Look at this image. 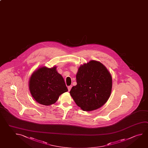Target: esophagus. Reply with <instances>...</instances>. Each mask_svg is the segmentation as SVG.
<instances>
[{
  "label": "esophagus",
  "instance_id": "1",
  "mask_svg": "<svg viewBox=\"0 0 148 148\" xmlns=\"http://www.w3.org/2000/svg\"><path fill=\"white\" fill-rule=\"evenodd\" d=\"M72 87V86H69V87H68V88L69 91H70L71 90V89Z\"/></svg>",
  "mask_w": 148,
  "mask_h": 148
}]
</instances>
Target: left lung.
I'll list each match as a JSON object with an SVG mask.
<instances>
[{
    "label": "left lung",
    "mask_w": 148,
    "mask_h": 148,
    "mask_svg": "<svg viewBox=\"0 0 148 148\" xmlns=\"http://www.w3.org/2000/svg\"><path fill=\"white\" fill-rule=\"evenodd\" d=\"M77 85L70 93L78 106L85 111L101 108L108 100L112 87L111 73L104 65L90 60L78 68L76 76Z\"/></svg>",
    "instance_id": "1"
}]
</instances>
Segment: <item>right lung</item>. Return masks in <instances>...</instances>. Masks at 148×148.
Returning <instances> with one entry per match:
<instances>
[{
	"label": "right lung",
	"mask_w": 148,
	"mask_h": 148,
	"mask_svg": "<svg viewBox=\"0 0 148 148\" xmlns=\"http://www.w3.org/2000/svg\"><path fill=\"white\" fill-rule=\"evenodd\" d=\"M57 66H42L35 71L29 80L32 96L38 103L50 106L57 101L59 96L67 92L68 88Z\"/></svg>",
	"instance_id": "obj_1"
}]
</instances>
